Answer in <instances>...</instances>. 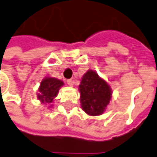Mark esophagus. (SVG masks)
I'll list each match as a JSON object with an SVG mask.
<instances>
[{
	"label": "esophagus",
	"mask_w": 157,
	"mask_h": 157,
	"mask_svg": "<svg viewBox=\"0 0 157 157\" xmlns=\"http://www.w3.org/2000/svg\"><path fill=\"white\" fill-rule=\"evenodd\" d=\"M67 83H68V85H69V86H70V87H73V85H74V81L70 79V80H68V81H67Z\"/></svg>",
	"instance_id": "1"
}]
</instances>
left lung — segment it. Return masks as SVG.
Listing matches in <instances>:
<instances>
[{
  "label": "left lung",
  "mask_w": 157,
  "mask_h": 157,
  "mask_svg": "<svg viewBox=\"0 0 157 157\" xmlns=\"http://www.w3.org/2000/svg\"><path fill=\"white\" fill-rule=\"evenodd\" d=\"M79 92L82 109L89 116L103 114L113 97L111 86L93 70L82 75Z\"/></svg>",
  "instance_id": "8db88e82"
}]
</instances>
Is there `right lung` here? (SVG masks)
I'll return each mask as SVG.
<instances>
[{
    "instance_id": "add662e5",
    "label": "right lung",
    "mask_w": 157,
    "mask_h": 157,
    "mask_svg": "<svg viewBox=\"0 0 157 157\" xmlns=\"http://www.w3.org/2000/svg\"><path fill=\"white\" fill-rule=\"evenodd\" d=\"M64 85V82L52 76H46L43 79L38 87L37 99L40 103L48 105L49 108L53 106V101L57 96L59 89Z\"/></svg>"
}]
</instances>
